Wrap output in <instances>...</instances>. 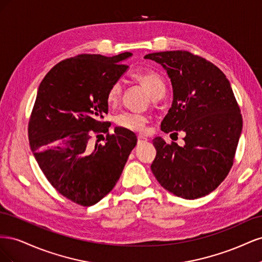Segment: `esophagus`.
Here are the masks:
<instances>
[{
  "label": "esophagus",
  "mask_w": 262,
  "mask_h": 262,
  "mask_svg": "<svg viewBox=\"0 0 262 262\" xmlns=\"http://www.w3.org/2000/svg\"><path fill=\"white\" fill-rule=\"evenodd\" d=\"M146 141H147V139L145 137H143V136H139L138 137V144L144 143V142H146Z\"/></svg>",
  "instance_id": "1"
}]
</instances>
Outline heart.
<instances>
[{
  "label": "heart",
  "mask_w": 262,
  "mask_h": 262,
  "mask_svg": "<svg viewBox=\"0 0 262 262\" xmlns=\"http://www.w3.org/2000/svg\"><path fill=\"white\" fill-rule=\"evenodd\" d=\"M133 77L148 92L154 99L162 98L166 93V84L164 78L154 71H138L133 73ZM122 86L120 82L114 83L107 93L108 105H116L120 98ZM116 123L123 129L130 131H143L146 123V118L137 113H122L116 118Z\"/></svg>",
  "instance_id": "heart-1"
}]
</instances>
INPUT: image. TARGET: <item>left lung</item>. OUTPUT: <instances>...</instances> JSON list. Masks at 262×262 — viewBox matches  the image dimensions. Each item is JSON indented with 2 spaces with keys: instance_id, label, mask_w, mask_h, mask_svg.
Here are the masks:
<instances>
[{
  "instance_id": "left-lung-1",
  "label": "left lung",
  "mask_w": 262,
  "mask_h": 262,
  "mask_svg": "<svg viewBox=\"0 0 262 262\" xmlns=\"http://www.w3.org/2000/svg\"><path fill=\"white\" fill-rule=\"evenodd\" d=\"M161 64L172 86V102L162 131L186 133L185 145L166 144L156 137L150 165L167 191L193 200L211 193L232 168L243 129V118L225 74L205 59L188 51L146 54ZM176 133V132H173Z\"/></svg>"
}]
</instances>
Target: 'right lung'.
I'll return each mask as SVG.
<instances>
[{
    "label": "right lung",
    "mask_w": 262,
    "mask_h": 262,
    "mask_svg": "<svg viewBox=\"0 0 262 262\" xmlns=\"http://www.w3.org/2000/svg\"><path fill=\"white\" fill-rule=\"evenodd\" d=\"M131 55L80 54L54 66L38 87L28 125L31 152L53 188L83 207L112 191L137 145L132 131L116 126L109 134L100 121L110 86L126 72L123 61ZM99 133L106 140L94 146L90 139Z\"/></svg>",
    "instance_id": "right-lung-1"
}]
</instances>
